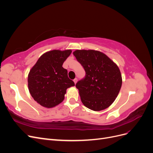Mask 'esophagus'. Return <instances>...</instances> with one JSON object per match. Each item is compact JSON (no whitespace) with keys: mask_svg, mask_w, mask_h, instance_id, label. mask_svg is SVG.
Here are the masks:
<instances>
[{"mask_svg":"<svg viewBox=\"0 0 153 153\" xmlns=\"http://www.w3.org/2000/svg\"><path fill=\"white\" fill-rule=\"evenodd\" d=\"M73 82H75V84H76V83L77 82V78H75V79H74V80H73Z\"/></svg>","mask_w":153,"mask_h":153,"instance_id":"1","label":"esophagus"}]
</instances>
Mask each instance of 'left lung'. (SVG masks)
Here are the masks:
<instances>
[{
    "instance_id": "obj_1",
    "label": "left lung",
    "mask_w": 153,
    "mask_h": 153,
    "mask_svg": "<svg viewBox=\"0 0 153 153\" xmlns=\"http://www.w3.org/2000/svg\"><path fill=\"white\" fill-rule=\"evenodd\" d=\"M73 55L85 71V77L76 84L82 103L94 111L108 108L122 85L119 68L99 51L77 50Z\"/></svg>"
}]
</instances>
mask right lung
<instances>
[{
    "mask_svg": "<svg viewBox=\"0 0 153 153\" xmlns=\"http://www.w3.org/2000/svg\"><path fill=\"white\" fill-rule=\"evenodd\" d=\"M71 50H54L41 55L28 76V87L32 98L39 105L52 108L64 99L68 88L75 83L68 76L62 64Z\"/></svg>",
    "mask_w": 153,
    "mask_h": 153,
    "instance_id": "right-lung-1",
    "label": "right lung"
}]
</instances>
